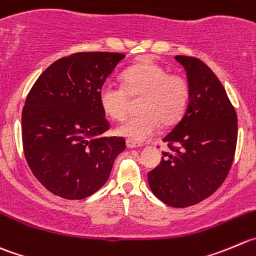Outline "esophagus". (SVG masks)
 <instances>
[{
  "mask_svg": "<svg viewBox=\"0 0 256 256\" xmlns=\"http://www.w3.org/2000/svg\"><path fill=\"white\" fill-rule=\"evenodd\" d=\"M126 147L128 148H137V147H142V143H137L134 140H126Z\"/></svg>",
  "mask_w": 256,
  "mask_h": 256,
  "instance_id": "esophagus-1",
  "label": "esophagus"
}]
</instances>
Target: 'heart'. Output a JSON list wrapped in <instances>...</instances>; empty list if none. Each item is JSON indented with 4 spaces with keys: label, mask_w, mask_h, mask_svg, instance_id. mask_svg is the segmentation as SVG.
<instances>
[{
    "label": "heart",
    "mask_w": 256,
    "mask_h": 256,
    "mask_svg": "<svg viewBox=\"0 0 256 256\" xmlns=\"http://www.w3.org/2000/svg\"><path fill=\"white\" fill-rule=\"evenodd\" d=\"M123 85L106 80L99 89V103L106 116L120 120L130 109V98H140L137 116H130L116 132L134 142H142L158 130L160 124L171 126L181 119L191 96L187 78L170 74L153 62H140L122 74Z\"/></svg>",
    "instance_id": "heart-1"
}]
</instances>
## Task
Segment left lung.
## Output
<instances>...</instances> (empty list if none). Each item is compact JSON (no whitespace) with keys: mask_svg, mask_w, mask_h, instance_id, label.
Masks as SVG:
<instances>
[{"mask_svg":"<svg viewBox=\"0 0 256 256\" xmlns=\"http://www.w3.org/2000/svg\"><path fill=\"white\" fill-rule=\"evenodd\" d=\"M191 88L186 112L163 137L170 152L148 172L156 197L172 208L208 198L228 177L238 142V116L212 70L192 56L176 55Z\"/></svg>","mask_w":256,"mask_h":256,"instance_id":"left-lung-1","label":"left lung"}]
</instances>
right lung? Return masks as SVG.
Segmentation results:
<instances>
[{
  "instance_id": "1",
  "label": "right lung",
  "mask_w": 256,
  "mask_h": 256,
  "mask_svg": "<svg viewBox=\"0 0 256 256\" xmlns=\"http://www.w3.org/2000/svg\"><path fill=\"white\" fill-rule=\"evenodd\" d=\"M124 54L75 52L50 65L32 85L22 109V147L34 176L51 194L82 200L106 182L123 137L109 130L99 89Z\"/></svg>"
}]
</instances>
